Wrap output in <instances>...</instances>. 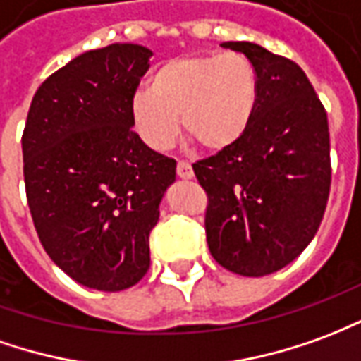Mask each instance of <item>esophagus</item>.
I'll return each mask as SVG.
<instances>
[{
  "instance_id": "esophagus-1",
  "label": "esophagus",
  "mask_w": 361,
  "mask_h": 361,
  "mask_svg": "<svg viewBox=\"0 0 361 361\" xmlns=\"http://www.w3.org/2000/svg\"><path fill=\"white\" fill-rule=\"evenodd\" d=\"M176 175L180 176V178H192L194 171L190 167V163H186V161H178L176 163Z\"/></svg>"
}]
</instances>
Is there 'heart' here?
<instances>
[{
	"label": "heart",
	"instance_id": "1",
	"mask_svg": "<svg viewBox=\"0 0 361 361\" xmlns=\"http://www.w3.org/2000/svg\"><path fill=\"white\" fill-rule=\"evenodd\" d=\"M149 93L130 101V122L149 149L163 152L178 134L208 153L239 144L255 118L258 73L239 52L178 56L155 68Z\"/></svg>",
	"mask_w": 361,
	"mask_h": 361
}]
</instances>
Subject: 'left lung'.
<instances>
[{"label": "left lung", "instance_id": "1", "mask_svg": "<svg viewBox=\"0 0 361 361\" xmlns=\"http://www.w3.org/2000/svg\"><path fill=\"white\" fill-rule=\"evenodd\" d=\"M258 73L255 118L239 144L196 161L208 194L212 257L241 276L280 270L313 241L331 190L329 120L298 63L252 42H224Z\"/></svg>", "mask_w": 361, "mask_h": 361}]
</instances>
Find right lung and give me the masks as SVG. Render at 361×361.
Here are the masks:
<instances>
[{
    "instance_id": "obj_1",
    "label": "right lung",
    "mask_w": 361,
    "mask_h": 361,
    "mask_svg": "<svg viewBox=\"0 0 361 361\" xmlns=\"http://www.w3.org/2000/svg\"><path fill=\"white\" fill-rule=\"evenodd\" d=\"M149 56L116 42L73 58L38 87L23 132L38 239L93 290H126L144 278L161 198L175 183L176 161L149 149L130 122Z\"/></svg>"
}]
</instances>
